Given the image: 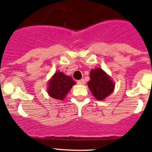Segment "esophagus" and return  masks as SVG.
Returning a JSON list of instances; mask_svg holds the SVG:
<instances>
[{"instance_id":"1","label":"esophagus","mask_w":152,"mask_h":152,"mask_svg":"<svg viewBox=\"0 0 152 152\" xmlns=\"http://www.w3.org/2000/svg\"><path fill=\"white\" fill-rule=\"evenodd\" d=\"M77 84H78V85H85V80H84V79H81V80L77 81Z\"/></svg>"}]
</instances>
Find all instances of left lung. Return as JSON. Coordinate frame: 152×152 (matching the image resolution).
Wrapping results in <instances>:
<instances>
[{
  "mask_svg": "<svg viewBox=\"0 0 152 152\" xmlns=\"http://www.w3.org/2000/svg\"><path fill=\"white\" fill-rule=\"evenodd\" d=\"M90 78V80L87 82V85L94 97L98 100H104L114 90L115 83L100 67L91 70Z\"/></svg>",
  "mask_w": 152,
  "mask_h": 152,
  "instance_id": "obj_1",
  "label": "left lung"
}]
</instances>
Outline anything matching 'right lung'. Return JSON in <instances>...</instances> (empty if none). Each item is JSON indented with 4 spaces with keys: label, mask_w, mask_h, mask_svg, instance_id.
<instances>
[{
    "label": "right lung",
    "mask_w": 152,
    "mask_h": 152,
    "mask_svg": "<svg viewBox=\"0 0 152 152\" xmlns=\"http://www.w3.org/2000/svg\"><path fill=\"white\" fill-rule=\"evenodd\" d=\"M74 85L76 82L70 76L57 71L49 80L48 93L50 97L62 101L66 97L67 93Z\"/></svg>",
    "instance_id": "1"
}]
</instances>
